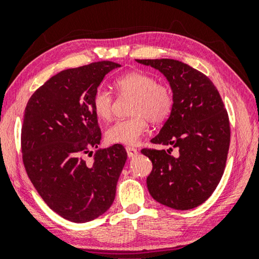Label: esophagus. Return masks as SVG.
Instances as JSON below:
<instances>
[{
	"label": "esophagus",
	"instance_id": "obj_1",
	"mask_svg": "<svg viewBox=\"0 0 259 259\" xmlns=\"http://www.w3.org/2000/svg\"><path fill=\"white\" fill-rule=\"evenodd\" d=\"M126 152H127V155H128L130 158H133L138 155V150L134 147H131V146H127L126 147Z\"/></svg>",
	"mask_w": 259,
	"mask_h": 259
}]
</instances>
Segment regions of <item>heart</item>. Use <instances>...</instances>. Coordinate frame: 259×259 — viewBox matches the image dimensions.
Segmentation results:
<instances>
[{
    "instance_id": "heart-1",
    "label": "heart",
    "mask_w": 259,
    "mask_h": 259,
    "mask_svg": "<svg viewBox=\"0 0 259 259\" xmlns=\"http://www.w3.org/2000/svg\"><path fill=\"white\" fill-rule=\"evenodd\" d=\"M114 87L120 95L133 97L131 114L113 123L106 132L112 144L136 145L147 132L148 120L152 123L166 121L175 108V94L171 86L157 81L154 75L144 70H132L119 76ZM92 107L99 119L112 118L113 95L106 90H98L92 99Z\"/></svg>"
}]
</instances>
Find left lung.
Masks as SVG:
<instances>
[{
  "instance_id": "left-lung-1",
  "label": "left lung",
  "mask_w": 259,
  "mask_h": 259,
  "mask_svg": "<svg viewBox=\"0 0 259 259\" xmlns=\"http://www.w3.org/2000/svg\"><path fill=\"white\" fill-rule=\"evenodd\" d=\"M137 61L160 70L175 94L172 114L151 140L169 148L141 150L153 165L148 191L165 206L191 210L211 197L224 173L231 137L228 111L213 82L199 70L172 59Z\"/></svg>"
}]
</instances>
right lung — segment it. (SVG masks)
I'll return each instance as SVG.
<instances>
[{"label":"right lung","mask_w":259,"mask_h":259,"mask_svg":"<svg viewBox=\"0 0 259 259\" xmlns=\"http://www.w3.org/2000/svg\"><path fill=\"white\" fill-rule=\"evenodd\" d=\"M118 67L98 61L62 70L34 92L24 109V168L45 203L67 221H93L114 201L127 153L120 144L98 148L101 130L92 99L106 74Z\"/></svg>","instance_id":"obj_1"}]
</instances>
